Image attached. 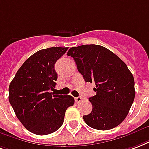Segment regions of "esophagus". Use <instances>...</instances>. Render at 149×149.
<instances>
[{"mask_svg":"<svg viewBox=\"0 0 149 149\" xmlns=\"http://www.w3.org/2000/svg\"><path fill=\"white\" fill-rule=\"evenodd\" d=\"M81 100H82V97H81V96L75 97V101H76L77 102H81Z\"/></svg>","mask_w":149,"mask_h":149,"instance_id":"34e87169","label":"esophagus"}]
</instances>
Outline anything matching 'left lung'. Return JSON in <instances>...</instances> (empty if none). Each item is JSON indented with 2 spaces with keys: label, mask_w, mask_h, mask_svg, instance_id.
I'll return each instance as SVG.
<instances>
[{
  "label": "left lung",
  "mask_w": 149,
  "mask_h": 149,
  "mask_svg": "<svg viewBox=\"0 0 149 149\" xmlns=\"http://www.w3.org/2000/svg\"><path fill=\"white\" fill-rule=\"evenodd\" d=\"M73 58L86 82H95L96 95L89 97L93 109L83 116L89 127L107 130L127 117L135 97L134 79L127 65L113 52L95 44L71 47Z\"/></svg>",
  "instance_id": "left-lung-1"
}]
</instances>
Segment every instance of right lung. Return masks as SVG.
Returning <instances> with one entry per match:
<instances>
[{"mask_svg":"<svg viewBox=\"0 0 149 149\" xmlns=\"http://www.w3.org/2000/svg\"><path fill=\"white\" fill-rule=\"evenodd\" d=\"M68 47H52L32 54L9 85V102L19 121L30 132L47 135L58 130L74 98L55 95L58 78L54 64Z\"/></svg>","mask_w":149,"mask_h":149,"instance_id":"obj_1","label":"right lung"}]
</instances>
